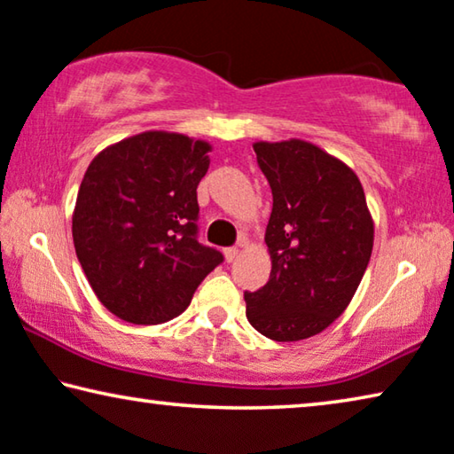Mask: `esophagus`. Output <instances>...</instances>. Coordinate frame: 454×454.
I'll return each mask as SVG.
<instances>
[{
  "instance_id": "1",
  "label": "esophagus",
  "mask_w": 454,
  "mask_h": 454,
  "mask_svg": "<svg viewBox=\"0 0 454 454\" xmlns=\"http://www.w3.org/2000/svg\"><path fill=\"white\" fill-rule=\"evenodd\" d=\"M240 254V248L239 247H230V248H224V256H226V261L228 262H232L236 256Z\"/></svg>"
}]
</instances>
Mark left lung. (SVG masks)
<instances>
[{"mask_svg": "<svg viewBox=\"0 0 454 454\" xmlns=\"http://www.w3.org/2000/svg\"><path fill=\"white\" fill-rule=\"evenodd\" d=\"M270 185V275L245 294L254 330L277 342L320 334L344 309L373 253L375 224L356 173L312 142L253 145Z\"/></svg>", "mask_w": 454, "mask_h": 454, "instance_id": "obj_1", "label": "left lung"}]
</instances>
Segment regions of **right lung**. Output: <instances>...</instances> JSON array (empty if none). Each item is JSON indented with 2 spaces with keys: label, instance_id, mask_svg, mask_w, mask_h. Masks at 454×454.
<instances>
[{
  "label": "right lung",
  "instance_id": "add662e5",
  "mask_svg": "<svg viewBox=\"0 0 454 454\" xmlns=\"http://www.w3.org/2000/svg\"><path fill=\"white\" fill-rule=\"evenodd\" d=\"M212 145L146 130L90 162L73 209V245L98 300L120 320L160 324L185 312L224 261L198 242V185Z\"/></svg>",
  "mask_w": 454,
  "mask_h": 454
}]
</instances>
